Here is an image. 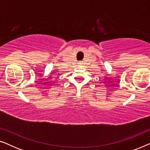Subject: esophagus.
Masks as SVG:
<instances>
[{"instance_id":"34e87169","label":"esophagus","mask_w":150,"mask_h":150,"mask_svg":"<svg viewBox=\"0 0 150 150\" xmlns=\"http://www.w3.org/2000/svg\"><path fill=\"white\" fill-rule=\"evenodd\" d=\"M79 65H82V64H83V62H81H81L79 63Z\"/></svg>"}]
</instances>
